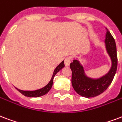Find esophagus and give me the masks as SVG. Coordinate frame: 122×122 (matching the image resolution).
Masks as SVG:
<instances>
[{
  "label": "esophagus",
  "instance_id": "obj_1",
  "mask_svg": "<svg viewBox=\"0 0 122 122\" xmlns=\"http://www.w3.org/2000/svg\"><path fill=\"white\" fill-rule=\"evenodd\" d=\"M71 63V57H66L65 59V65L66 66H68Z\"/></svg>",
  "mask_w": 122,
  "mask_h": 122
}]
</instances>
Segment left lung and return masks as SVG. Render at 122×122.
Instances as JSON below:
<instances>
[{
	"instance_id": "left-lung-1",
	"label": "left lung",
	"mask_w": 122,
	"mask_h": 122,
	"mask_svg": "<svg viewBox=\"0 0 122 122\" xmlns=\"http://www.w3.org/2000/svg\"><path fill=\"white\" fill-rule=\"evenodd\" d=\"M105 43L112 61L111 68L106 76L98 79H93L85 76L83 67L77 60L73 59L70 65L71 70V84L74 90L81 96L86 98L98 96L105 92L113 81L117 71L118 58L115 39L108 30Z\"/></svg>"
}]
</instances>
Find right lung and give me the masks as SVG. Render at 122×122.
<instances>
[{
	"instance_id": "obj_1",
	"label": "right lung",
	"mask_w": 122,
	"mask_h": 122,
	"mask_svg": "<svg viewBox=\"0 0 122 122\" xmlns=\"http://www.w3.org/2000/svg\"><path fill=\"white\" fill-rule=\"evenodd\" d=\"M65 66V64H64V61H62L60 64H59L57 67L54 70L53 76L52 77L51 81L49 82V83L45 86L44 88L40 89V90H35V91H23V90H20L19 89L16 88V90L19 92H20L22 95H24V96L28 97H39L43 96L46 93H47L49 92V90H51L53 84V79L55 75L60 70Z\"/></svg>"
}]
</instances>
